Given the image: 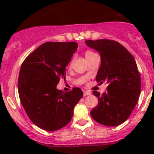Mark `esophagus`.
I'll return each instance as SVG.
<instances>
[{
  "mask_svg": "<svg viewBox=\"0 0 154 154\" xmlns=\"http://www.w3.org/2000/svg\"><path fill=\"white\" fill-rule=\"evenodd\" d=\"M83 95H84V96H86V95H91V93L89 91H84Z\"/></svg>",
  "mask_w": 154,
  "mask_h": 154,
  "instance_id": "34e87169",
  "label": "esophagus"
}]
</instances>
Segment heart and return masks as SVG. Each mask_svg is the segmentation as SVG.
<instances>
[{
  "label": "heart",
  "mask_w": 154,
  "mask_h": 154,
  "mask_svg": "<svg viewBox=\"0 0 154 154\" xmlns=\"http://www.w3.org/2000/svg\"><path fill=\"white\" fill-rule=\"evenodd\" d=\"M95 54H95L94 52H92V51H88L85 53V56L86 59H88V58L91 57V56H93V55H95Z\"/></svg>",
  "instance_id": "b5f03b06"
}]
</instances>
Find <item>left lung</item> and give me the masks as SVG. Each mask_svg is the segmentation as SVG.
I'll list each match as a JSON object with an SVG mask.
<instances>
[{
  "label": "left lung",
  "instance_id": "left-lung-1",
  "mask_svg": "<svg viewBox=\"0 0 154 154\" xmlns=\"http://www.w3.org/2000/svg\"><path fill=\"white\" fill-rule=\"evenodd\" d=\"M88 47L100 54L101 64L95 79L106 82L107 91L100 95L93 91L98 104L91 111L95 121L115 127L126 121L133 111L140 93V75L133 56L114 40H86Z\"/></svg>",
  "mask_w": 154,
  "mask_h": 154
}]
</instances>
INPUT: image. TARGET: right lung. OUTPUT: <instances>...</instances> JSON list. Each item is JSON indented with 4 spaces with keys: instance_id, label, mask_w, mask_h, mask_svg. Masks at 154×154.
Returning <instances> with one entry per match:
<instances>
[{
    "instance_id": "1",
    "label": "right lung",
    "mask_w": 154,
    "mask_h": 154,
    "mask_svg": "<svg viewBox=\"0 0 154 154\" xmlns=\"http://www.w3.org/2000/svg\"><path fill=\"white\" fill-rule=\"evenodd\" d=\"M77 47L76 42L45 43L31 53L21 66L20 101L31 121L44 130L56 131L66 126L82 98L79 88L66 93L56 88L60 78H65L66 67Z\"/></svg>"
}]
</instances>
